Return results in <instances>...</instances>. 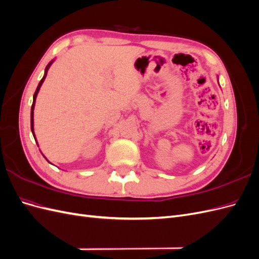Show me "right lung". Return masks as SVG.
<instances>
[{
    "label": "right lung",
    "mask_w": 259,
    "mask_h": 259,
    "mask_svg": "<svg viewBox=\"0 0 259 259\" xmlns=\"http://www.w3.org/2000/svg\"><path fill=\"white\" fill-rule=\"evenodd\" d=\"M51 65H52V61L50 62V64H49L48 66H46V69H45V74H44V76H43V79L40 81V83H38L37 88H36V91H35L34 95H33V104H32V107H31V131H32V134H33V135H34V133H33V109H34V105H35V98H36V95H37L38 91H40V88H41L42 83H43V82H44V80H45L46 74H48V70H49V68L51 67ZM34 138H35V137H34Z\"/></svg>",
    "instance_id": "add662e5"
}]
</instances>
